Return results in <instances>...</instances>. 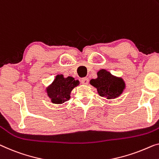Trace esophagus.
Returning <instances> with one entry per match:
<instances>
[{"instance_id": "obj_1", "label": "esophagus", "mask_w": 159, "mask_h": 159, "mask_svg": "<svg viewBox=\"0 0 159 159\" xmlns=\"http://www.w3.org/2000/svg\"><path fill=\"white\" fill-rule=\"evenodd\" d=\"M89 80L87 77H84V78H82V79H81V83L83 84L87 85L88 84H89Z\"/></svg>"}]
</instances>
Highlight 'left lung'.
I'll return each instance as SVG.
<instances>
[{"label": "left lung", "mask_w": 159, "mask_h": 159, "mask_svg": "<svg viewBox=\"0 0 159 159\" xmlns=\"http://www.w3.org/2000/svg\"><path fill=\"white\" fill-rule=\"evenodd\" d=\"M98 78L91 79L92 86L96 87L98 94L108 99L115 98L122 93L125 89V83L122 79L113 76L106 70H100L97 73Z\"/></svg>", "instance_id": "obj_1"}]
</instances>
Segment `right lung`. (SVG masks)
I'll list each match as a JSON object with an SVG mask.
<instances>
[{"label": "right lung", "mask_w": 159, "mask_h": 159, "mask_svg": "<svg viewBox=\"0 0 159 159\" xmlns=\"http://www.w3.org/2000/svg\"><path fill=\"white\" fill-rule=\"evenodd\" d=\"M79 84V80H74L73 77L64 78L63 75H58L51 86L46 89V91L53 103H62L69 100L70 92Z\"/></svg>", "instance_id": "1"}]
</instances>
